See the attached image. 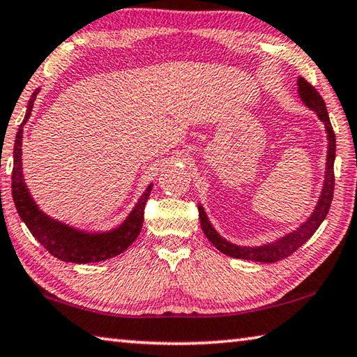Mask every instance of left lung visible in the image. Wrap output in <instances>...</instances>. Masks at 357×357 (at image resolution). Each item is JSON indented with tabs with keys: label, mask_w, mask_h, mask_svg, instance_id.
<instances>
[{
	"label": "left lung",
	"mask_w": 357,
	"mask_h": 357,
	"mask_svg": "<svg viewBox=\"0 0 357 357\" xmlns=\"http://www.w3.org/2000/svg\"><path fill=\"white\" fill-rule=\"evenodd\" d=\"M298 92L299 97H301L303 102L305 103L307 108L317 112V116L326 127L328 133V158H326V175H324V185L321 196L318 199V204L314 210V213L304 224H301L296 230H293L289 235L282 236V238L268 243V245L259 246V248H249V246H236L234 243H229L224 240L222 236L216 232L211 226L207 215H205L204 208L199 205V218H201V226L207 238L213 243L216 249H220L222 254L230 255V257L235 259H245V260H252V261H261V264H274V261H279L282 259H287L295 251H298L305 241H307L312 235L315 234V230L321 226V222L326 218L331 202H333L334 197V160H335V135L333 130V125H331L326 105H324V100L321 98L320 93L312 86L309 81H305L303 77L298 78Z\"/></svg>",
	"instance_id": "1"
}]
</instances>
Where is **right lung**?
Here are the masks:
<instances>
[{
    "instance_id": "1",
    "label": "right lung",
    "mask_w": 357,
    "mask_h": 357,
    "mask_svg": "<svg viewBox=\"0 0 357 357\" xmlns=\"http://www.w3.org/2000/svg\"><path fill=\"white\" fill-rule=\"evenodd\" d=\"M37 92H39V89H36L29 98L26 114H24L23 122L15 136L14 169H12V197H14L18 215H20L23 222L26 224V227L33 234L34 238L50 254L62 261L96 264V261L116 257V255L122 254L139 235L144 222V208H146V202L153 185H149L147 190L142 192V196L135 205V208L131 210L127 220L117 229L109 230V232L87 234L83 232V230L68 227L66 224L54 221L53 218L47 216L42 210H39L33 197H31L22 174L23 125L28 122L31 111H33Z\"/></svg>"
}]
</instances>
